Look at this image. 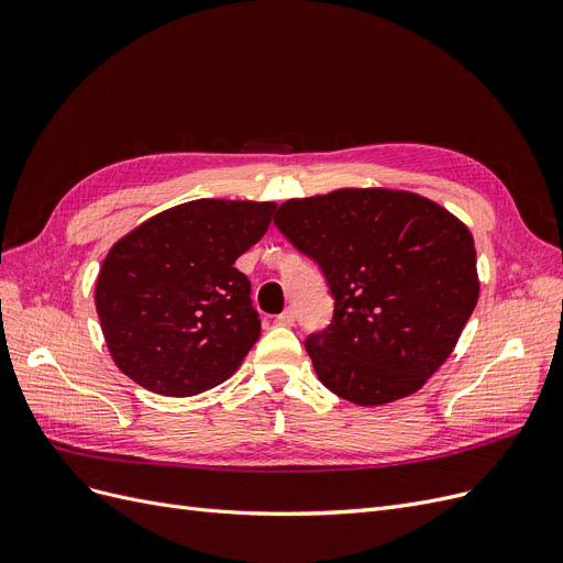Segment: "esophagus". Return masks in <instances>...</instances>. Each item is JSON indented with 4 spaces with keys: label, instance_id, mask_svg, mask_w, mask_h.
I'll return each mask as SVG.
<instances>
[{
    "label": "esophagus",
    "instance_id": "obj_1",
    "mask_svg": "<svg viewBox=\"0 0 563 563\" xmlns=\"http://www.w3.org/2000/svg\"><path fill=\"white\" fill-rule=\"evenodd\" d=\"M277 323H282V327H294V323H296V310H294V308H286V310L277 317Z\"/></svg>",
    "mask_w": 563,
    "mask_h": 563
}]
</instances>
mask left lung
Listing matches in <instances>:
<instances>
[{"label": "left lung", "mask_w": 563, "mask_h": 563, "mask_svg": "<svg viewBox=\"0 0 563 563\" xmlns=\"http://www.w3.org/2000/svg\"><path fill=\"white\" fill-rule=\"evenodd\" d=\"M275 225L321 267L335 298L329 327L305 340L333 395L397 401L449 360L479 298L463 220L416 192L343 187L284 201Z\"/></svg>", "instance_id": "left-lung-1"}]
</instances>
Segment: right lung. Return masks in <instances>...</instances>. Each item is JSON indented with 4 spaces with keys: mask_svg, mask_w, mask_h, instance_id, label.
I'll list each match as a JSON object with an SVG mask.
<instances>
[{
    "mask_svg": "<svg viewBox=\"0 0 563 563\" xmlns=\"http://www.w3.org/2000/svg\"><path fill=\"white\" fill-rule=\"evenodd\" d=\"M275 209V201L195 199L112 244L96 312L124 376L164 397H192L240 368L261 319L234 261L267 232Z\"/></svg>",
    "mask_w": 563,
    "mask_h": 563,
    "instance_id": "right-lung-1",
    "label": "right lung"
}]
</instances>
